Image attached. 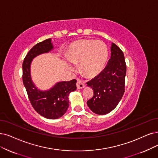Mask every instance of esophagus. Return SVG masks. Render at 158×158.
<instances>
[{
    "label": "esophagus",
    "instance_id": "34e87169",
    "mask_svg": "<svg viewBox=\"0 0 158 158\" xmlns=\"http://www.w3.org/2000/svg\"><path fill=\"white\" fill-rule=\"evenodd\" d=\"M77 87L78 89H83V88H84L85 87V84H84V83L81 82L80 80H78L77 82Z\"/></svg>",
    "mask_w": 158,
    "mask_h": 158
}]
</instances>
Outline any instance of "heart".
<instances>
[{"instance_id":"heart-1","label":"heart","mask_w":158,"mask_h":158,"mask_svg":"<svg viewBox=\"0 0 158 158\" xmlns=\"http://www.w3.org/2000/svg\"><path fill=\"white\" fill-rule=\"evenodd\" d=\"M66 56L72 64H80V70L86 77L94 78L103 71L108 60V52L106 44L102 41L83 40L73 43ZM67 67L69 70H74L70 64H67Z\"/></svg>"}]
</instances>
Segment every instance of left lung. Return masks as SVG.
I'll return each mask as SVG.
<instances>
[{
	"label": "left lung",
	"mask_w": 158,
	"mask_h": 158,
	"mask_svg": "<svg viewBox=\"0 0 158 158\" xmlns=\"http://www.w3.org/2000/svg\"><path fill=\"white\" fill-rule=\"evenodd\" d=\"M127 65L124 54L115 43H111V58L104 70L87 82L94 91L87 102L90 110L98 115H105L115 108L124 93Z\"/></svg>",
	"instance_id": "left-lung-1"
}]
</instances>
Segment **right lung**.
Returning <instances> with one entry per match:
<instances>
[{
    "label": "right lung",
    "instance_id": "1",
    "mask_svg": "<svg viewBox=\"0 0 158 158\" xmlns=\"http://www.w3.org/2000/svg\"><path fill=\"white\" fill-rule=\"evenodd\" d=\"M54 48L51 39H48L30 49L23 63V81L28 98L34 110L43 117L56 119L64 115L69 106V95L77 89V80L60 81L48 90L41 91L33 82L30 66L33 59Z\"/></svg>",
    "mask_w": 158,
    "mask_h": 158
}]
</instances>
